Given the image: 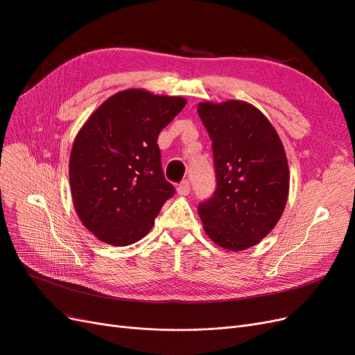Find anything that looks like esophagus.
<instances>
[{
	"label": "esophagus",
	"mask_w": 355,
	"mask_h": 355,
	"mask_svg": "<svg viewBox=\"0 0 355 355\" xmlns=\"http://www.w3.org/2000/svg\"><path fill=\"white\" fill-rule=\"evenodd\" d=\"M189 191H191L189 182H188V180L180 182L179 187H178V194H179V196H188V194H189Z\"/></svg>",
	"instance_id": "1"
}]
</instances>
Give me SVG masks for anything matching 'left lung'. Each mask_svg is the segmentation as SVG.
Here are the masks:
<instances>
[{
  "label": "left lung",
  "mask_w": 355,
  "mask_h": 355,
  "mask_svg": "<svg viewBox=\"0 0 355 355\" xmlns=\"http://www.w3.org/2000/svg\"><path fill=\"white\" fill-rule=\"evenodd\" d=\"M197 110L216 173V191L198 206L204 231L223 249H249L272 231L286 207L290 176L283 144L247 102H202Z\"/></svg>",
  "instance_id": "left-lung-1"
}]
</instances>
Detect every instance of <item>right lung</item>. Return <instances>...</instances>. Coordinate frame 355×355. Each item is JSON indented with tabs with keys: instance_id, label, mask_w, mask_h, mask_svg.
Returning a JSON list of instances; mask_svg holds the SVG:
<instances>
[{
	"instance_id": "add662e5",
	"label": "right lung",
	"mask_w": 355,
	"mask_h": 355,
	"mask_svg": "<svg viewBox=\"0 0 355 355\" xmlns=\"http://www.w3.org/2000/svg\"><path fill=\"white\" fill-rule=\"evenodd\" d=\"M185 105L178 96L130 89L106 99L81 127L69 158L71 194L101 241L121 247L144 239L175 196L157 141Z\"/></svg>"
}]
</instances>
